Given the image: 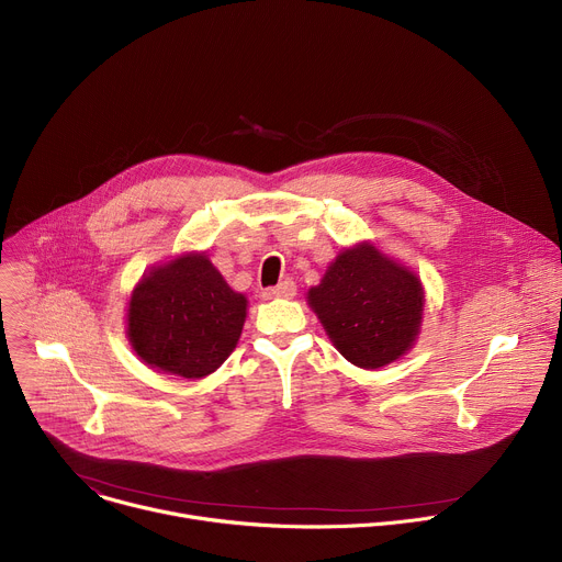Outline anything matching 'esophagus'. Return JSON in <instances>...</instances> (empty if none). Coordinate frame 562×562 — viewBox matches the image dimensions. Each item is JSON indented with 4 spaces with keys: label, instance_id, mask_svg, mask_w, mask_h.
I'll return each mask as SVG.
<instances>
[{
    "label": "esophagus",
    "instance_id": "1",
    "mask_svg": "<svg viewBox=\"0 0 562 562\" xmlns=\"http://www.w3.org/2000/svg\"><path fill=\"white\" fill-rule=\"evenodd\" d=\"M295 282L293 280H284V282H280L278 286H273V289H269V293L273 295V297H293L295 295Z\"/></svg>",
    "mask_w": 562,
    "mask_h": 562
}]
</instances>
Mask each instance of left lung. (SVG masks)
<instances>
[{
	"label": "left lung",
	"mask_w": 562,
	"mask_h": 562,
	"mask_svg": "<svg viewBox=\"0 0 562 562\" xmlns=\"http://www.w3.org/2000/svg\"><path fill=\"white\" fill-rule=\"evenodd\" d=\"M306 302L351 364L380 369L414 349L425 286L409 267L364 239L338 254Z\"/></svg>",
	"instance_id": "1"
}]
</instances>
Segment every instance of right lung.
I'll use <instances>...</instances> for the list:
<instances>
[{
    "label": "right lung",
    "instance_id": "right-lung-1",
    "mask_svg": "<svg viewBox=\"0 0 562 562\" xmlns=\"http://www.w3.org/2000/svg\"><path fill=\"white\" fill-rule=\"evenodd\" d=\"M249 300L233 291L204 251L150 267L126 306V338L155 371L198 380L235 349Z\"/></svg>",
    "mask_w": 562,
    "mask_h": 562
}]
</instances>
